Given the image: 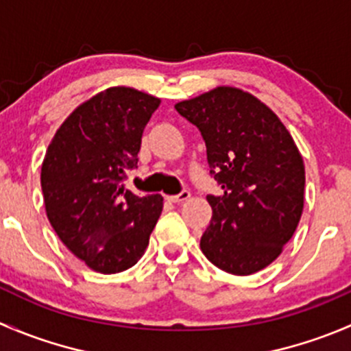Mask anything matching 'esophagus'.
Returning a JSON list of instances; mask_svg holds the SVG:
<instances>
[{
  "label": "esophagus",
  "mask_w": 351,
  "mask_h": 351,
  "mask_svg": "<svg viewBox=\"0 0 351 351\" xmlns=\"http://www.w3.org/2000/svg\"><path fill=\"white\" fill-rule=\"evenodd\" d=\"M190 198V192L189 190H182V192L178 193V195H169L168 200L169 202H175V204H180V202H185Z\"/></svg>",
  "instance_id": "esophagus-1"
}]
</instances>
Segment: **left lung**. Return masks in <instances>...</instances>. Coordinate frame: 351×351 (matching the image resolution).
I'll return each instance as SVG.
<instances>
[{"label": "left lung", "instance_id": "8db88e82", "mask_svg": "<svg viewBox=\"0 0 351 351\" xmlns=\"http://www.w3.org/2000/svg\"><path fill=\"white\" fill-rule=\"evenodd\" d=\"M200 130L221 195H207L212 219L202 234L207 260L251 275L277 260L304 207V161L278 117L258 98L221 86L175 105Z\"/></svg>", "mask_w": 351, "mask_h": 351}]
</instances>
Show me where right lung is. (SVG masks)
I'll return each mask as SVG.
<instances>
[{"mask_svg": "<svg viewBox=\"0 0 351 351\" xmlns=\"http://www.w3.org/2000/svg\"><path fill=\"white\" fill-rule=\"evenodd\" d=\"M159 98L108 88L80 105L49 144L40 183L45 212L67 250L100 274L134 267L162 210L161 195L125 190Z\"/></svg>", "mask_w": 351, "mask_h": 351, "instance_id": "add662e5", "label": "right lung"}]
</instances>
